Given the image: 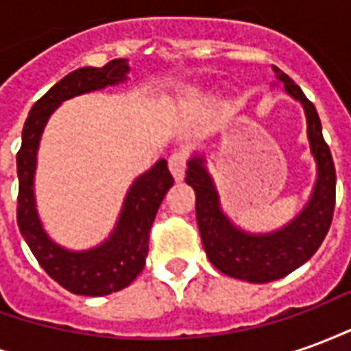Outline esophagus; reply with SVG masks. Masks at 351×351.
<instances>
[{"label":"esophagus","mask_w":351,"mask_h":351,"mask_svg":"<svg viewBox=\"0 0 351 351\" xmlns=\"http://www.w3.org/2000/svg\"><path fill=\"white\" fill-rule=\"evenodd\" d=\"M186 167H188V152L184 148H176L169 156V169L175 176V180H182L184 173H186Z\"/></svg>","instance_id":"34e87169"}]
</instances>
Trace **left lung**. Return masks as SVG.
<instances>
[{
    "label": "left lung",
    "mask_w": 351,
    "mask_h": 351,
    "mask_svg": "<svg viewBox=\"0 0 351 351\" xmlns=\"http://www.w3.org/2000/svg\"><path fill=\"white\" fill-rule=\"evenodd\" d=\"M276 79L289 95L299 99L306 112L308 138L317 161V182L308 206L287 228L271 235L256 237L233 228L220 213L218 195L203 160L193 158L188 163L186 184L195 191V216L199 233L210 263L223 274L254 284H265L286 276L304 261H308L331 228L337 195V173L329 146L322 135V122L312 101L286 73L272 67Z\"/></svg>",
    "instance_id": "8db88e82"
}]
</instances>
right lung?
Returning a JSON list of instances; mask_svg holds the SVG:
<instances>
[{
	"label": "right lung",
	"instance_id": "1",
	"mask_svg": "<svg viewBox=\"0 0 351 351\" xmlns=\"http://www.w3.org/2000/svg\"><path fill=\"white\" fill-rule=\"evenodd\" d=\"M125 71L128 65L123 60H112L103 67H82L64 77L41 99L35 101L24 123L22 146L16 154V221L20 233L45 272L75 295H108L128 287L137 278L138 272L145 269L154 218L165 193L175 182L169 173L167 161H158L131 186L118 228L110 241L90 252L75 254L62 250L45 235L37 220L34 203L35 154L49 116L64 99L120 82Z\"/></svg>",
	"mask_w": 351,
	"mask_h": 351
}]
</instances>
